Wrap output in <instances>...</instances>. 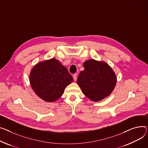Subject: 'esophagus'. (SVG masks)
I'll return each mask as SVG.
<instances>
[{
  "mask_svg": "<svg viewBox=\"0 0 148 148\" xmlns=\"http://www.w3.org/2000/svg\"><path fill=\"white\" fill-rule=\"evenodd\" d=\"M73 78H74V81H77V74H73Z\"/></svg>",
  "mask_w": 148,
  "mask_h": 148,
  "instance_id": "esophagus-1",
  "label": "esophagus"
}]
</instances>
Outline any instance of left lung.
Wrapping results in <instances>:
<instances>
[{"label": "left lung", "instance_id": "obj_1", "mask_svg": "<svg viewBox=\"0 0 148 148\" xmlns=\"http://www.w3.org/2000/svg\"><path fill=\"white\" fill-rule=\"evenodd\" d=\"M84 70L78 77L77 84L83 94L93 102L110 96L116 86L117 78L112 68L104 61L93 59L83 63Z\"/></svg>", "mask_w": 148, "mask_h": 148}]
</instances>
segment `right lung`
<instances>
[{
  "instance_id": "add662e5",
  "label": "right lung",
  "mask_w": 148,
  "mask_h": 148,
  "mask_svg": "<svg viewBox=\"0 0 148 148\" xmlns=\"http://www.w3.org/2000/svg\"><path fill=\"white\" fill-rule=\"evenodd\" d=\"M29 80L38 97L45 102H53L62 96L73 78L60 61L51 58L36 64L29 73Z\"/></svg>"
}]
</instances>
